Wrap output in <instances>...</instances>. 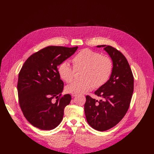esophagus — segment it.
Masks as SVG:
<instances>
[{
  "label": "esophagus",
  "mask_w": 154,
  "mask_h": 154,
  "mask_svg": "<svg viewBox=\"0 0 154 154\" xmlns=\"http://www.w3.org/2000/svg\"><path fill=\"white\" fill-rule=\"evenodd\" d=\"M77 96V94H72V96L74 97H76Z\"/></svg>",
  "instance_id": "1"
}]
</instances>
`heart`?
<instances>
[{
	"mask_svg": "<svg viewBox=\"0 0 154 154\" xmlns=\"http://www.w3.org/2000/svg\"><path fill=\"white\" fill-rule=\"evenodd\" d=\"M73 68L67 62L61 63L58 67L60 78L66 83L72 82L75 71H82V80L77 81L66 87V91L71 94H83L103 86L110 78L113 63L112 59L100 53L85 49L77 54L72 60Z\"/></svg>",
	"mask_w": 154,
	"mask_h": 154,
	"instance_id": "heart-1",
	"label": "heart"
}]
</instances>
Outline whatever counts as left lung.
<instances>
[{
	"label": "left lung",
	"mask_w": 154,
	"mask_h": 154,
	"mask_svg": "<svg viewBox=\"0 0 154 154\" xmlns=\"http://www.w3.org/2000/svg\"><path fill=\"white\" fill-rule=\"evenodd\" d=\"M97 47H103L111 57L113 72L108 81L94 92L103 99L98 101L88 95L84 106L88 123L102 131L115 127L127 112L134 92V78L126 58L119 51L111 46Z\"/></svg>",
	"instance_id": "8db88e82"
}]
</instances>
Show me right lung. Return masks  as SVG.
Masks as SVG:
<instances>
[{"label": "right lung", "mask_w": 154, "mask_h": 154, "mask_svg": "<svg viewBox=\"0 0 154 154\" xmlns=\"http://www.w3.org/2000/svg\"><path fill=\"white\" fill-rule=\"evenodd\" d=\"M77 48L48 46L33 54L24 63L17 85L19 103L24 116L34 127L52 130L61 122L71 96H62L64 83L58 75V66Z\"/></svg>", "instance_id": "1"}]
</instances>
